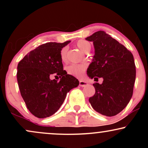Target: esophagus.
I'll use <instances>...</instances> for the list:
<instances>
[{
	"mask_svg": "<svg viewBox=\"0 0 148 148\" xmlns=\"http://www.w3.org/2000/svg\"><path fill=\"white\" fill-rule=\"evenodd\" d=\"M88 84L87 82H86V81H79V86H81V87H85V86H87Z\"/></svg>",
	"mask_w": 148,
	"mask_h": 148,
	"instance_id": "1",
	"label": "esophagus"
}]
</instances>
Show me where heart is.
Returning a JSON list of instances; mask_svg holds the SVG:
<instances>
[{
  "label": "heart",
  "mask_w": 148,
  "mask_h": 148,
  "mask_svg": "<svg viewBox=\"0 0 148 148\" xmlns=\"http://www.w3.org/2000/svg\"><path fill=\"white\" fill-rule=\"evenodd\" d=\"M76 47L83 53H86L89 52L91 49L90 43L84 40H80L76 42ZM67 47H64L60 51V58L62 62L67 61ZM86 69H87V65L86 64H72L67 67V72L69 74L75 77L82 78Z\"/></svg>",
  "instance_id": "heart-1"
}]
</instances>
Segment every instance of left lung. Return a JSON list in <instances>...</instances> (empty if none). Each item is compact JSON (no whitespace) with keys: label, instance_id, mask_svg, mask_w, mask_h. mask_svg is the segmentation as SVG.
I'll list each match as a JSON object with an SVG mask.
<instances>
[{"label":"left lung","instance_id":"8db88e82","mask_svg":"<svg viewBox=\"0 0 148 148\" xmlns=\"http://www.w3.org/2000/svg\"><path fill=\"white\" fill-rule=\"evenodd\" d=\"M86 40L92 42L95 55L87 74L95 81L102 78L101 84L95 83V94L90 97L91 106L106 116H114L130 102L136 79V66L132 53L125 46L106 34L97 31Z\"/></svg>","mask_w":148,"mask_h":148}]
</instances>
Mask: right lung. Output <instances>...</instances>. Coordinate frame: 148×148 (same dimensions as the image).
I'll return each mask as SVG.
<instances>
[{"mask_svg":"<svg viewBox=\"0 0 148 148\" xmlns=\"http://www.w3.org/2000/svg\"><path fill=\"white\" fill-rule=\"evenodd\" d=\"M70 41L48 42L30 51L18 62L17 82L21 97L32 114L39 118L53 115L67 93L79 85V80L63 70L60 51ZM52 75L60 81L50 79Z\"/></svg>","mask_w":148,"mask_h":148,"instance_id":"1","label":"right lung"}]
</instances>
